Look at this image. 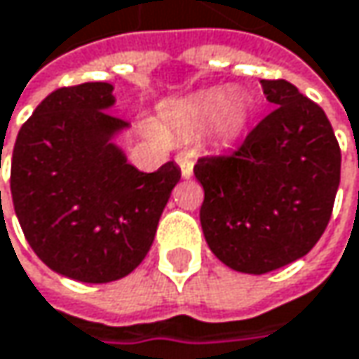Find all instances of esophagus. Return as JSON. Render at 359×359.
I'll use <instances>...</instances> for the list:
<instances>
[{"instance_id":"obj_1","label":"esophagus","mask_w":359,"mask_h":359,"mask_svg":"<svg viewBox=\"0 0 359 359\" xmlns=\"http://www.w3.org/2000/svg\"><path fill=\"white\" fill-rule=\"evenodd\" d=\"M177 165H180V169H182V175L184 177H190L192 175V171H194V157L190 155V153H180L177 157Z\"/></svg>"}]
</instances>
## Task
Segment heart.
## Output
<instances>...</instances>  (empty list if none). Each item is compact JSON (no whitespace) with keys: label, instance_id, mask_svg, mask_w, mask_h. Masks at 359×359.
<instances>
[{"label":"heart","instance_id":"b5f03b06","mask_svg":"<svg viewBox=\"0 0 359 359\" xmlns=\"http://www.w3.org/2000/svg\"><path fill=\"white\" fill-rule=\"evenodd\" d=\"M212 134L229 142L238 138L248 123L250 117V103L248 99L238 90H221V88H210L194 95L188 103V119L192 123H202L210 119Z\"/></svg>","mask_w":359,"mask_h":359}]
</instances>
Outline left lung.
<instances>
[{"label": "left lung", "mask_w": 359, "mask_h": 359, "mask_svg": "<svg viewBox=\"0 0 359 359\" xmlns=\"http://www.w3.org/2000/svg\"><path fill=\"white\" fill-rule=\"evenodd\" d=\"M269 113L229 155L202 157L201 225L233 271L264 275L306 256L325 233L341 151L325 111L287 80H260Z\"/></svg>", "instance_id": "obj_1"}]
</instances>
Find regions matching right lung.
<instances>
[{
  "mask_svg": "<svg viewBox=\"0 0 359 359\" xmlns=\"http://www.w3.org/2000/svg\"><path fill=\"white\" fill-rule=\"evenodd\" d=\"M113 103L107 82L57 88L24 121L12 153L26 242L51 271L82 283L117 281L144 260L182 177L173 161L153 173L128 163L113 144L128 128L107 111Z\"/></svg>",
  "mask_w": 359,
  "mask_h": 359,
  "instance_id": "1",
  "label": "right lung"
}]
</instances>
